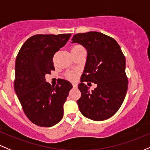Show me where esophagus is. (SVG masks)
<instances>
[{
	"label": "esophagus",
	"mask_w": 150,
	"mask_h": 150,
	"mask_svg": "<svg viewBox=\"0 0 150 150\" xmlns=\"http://www.w3.org/2000/svg\"><path fill=\"white\" fill-rule=\"evenodd\" d=\"M73 87H74V88H77V84H75V83H73Z\"/></svg>",
	"instance_id": "1"
}]
</instances>
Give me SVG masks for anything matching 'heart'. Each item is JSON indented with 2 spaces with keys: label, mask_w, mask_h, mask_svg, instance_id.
I'll use <instances>...</instances> for the list:
<instances>
[{
  "label": "heart",
  "mask_w": 150,
  "mask_h": 150,
  "mask_svg": "<svg viewBox=\"0 0 150 150\" xmlns=\"http://www.w3.org/2000/svg\"><path fill=\"white\" fill-rule=\"evenodd\" d=\"M79 51H86L85 48L81 45H75L72 47L71 49V53H76L79 52ZM67 78L69 79L70 80H76L77 77V72H68L66 75Z\"/></svg>",
  "instance_id": "heart-1"
}]
</instances>
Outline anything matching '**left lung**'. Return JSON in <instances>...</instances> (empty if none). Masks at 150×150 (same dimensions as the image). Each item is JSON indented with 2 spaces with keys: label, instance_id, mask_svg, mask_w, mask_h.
Here are the masks:
<instances>
[{
  "label": "left lung",
  "instance_id": "1",
  "mask_svg": "<svg viewBox=\"0 0 150 150\" xmlns=\"http://www.w3.org/2000/svg\"><path fill=\"white\" fill-rule=\"evenodd\" d=\"M72 41L87 51L85 71L78 85L82 94L77 100L79 109L89 119H108L119 109L128 89L125 56L114 39L101 32L76 34ZM85 81L97 83L98 87L89 92Z\"/></svg>",
  "mask_w": 150,
  "mask_h": 150
}]
</instances>
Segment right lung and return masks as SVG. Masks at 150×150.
Here are the masks:
<instances>
[{
    "label": "right lung",
    "instance_id": "add662e5",
    "mask_svg": "<svg viewBox=\"0 0 150 150\" xmlns=\"http://www.w3.org/2000/svg\"><path fill=\"white\" fill-rule=\"evenodd\" d=\"M70 34H37L29 38L15 61L14 88L25 115L42 127L56 125L63 116V104L73 86L61 80L55 87L45 75L55 70L54 54L69 40Z\"/></svg>",
    "mask_w": 150,
    "mask_h": 150
}]
</instances>
